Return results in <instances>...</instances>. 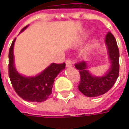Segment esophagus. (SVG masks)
<instances>
[{
	"mask_svg": "<svg viewBox=\"0 0 129 129\" xmlns=\"http://www.w3.org/2000/svg\"><path fill=\"white\" fill-rule=\"evenodd\" d=\"M66 67H70V66H73V63H72V61H71L70 60L67 59V60L66 61Z\"/></svg>",
	"mask_w": 129,
	"mask_h": 129,
	"instance_id": "34e87169",
	"label": "esophagus"
}]
</instances>
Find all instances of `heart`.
I'll use <instances>...</instances> for the list:
<instances>
[{
    "mask_svg": "<svg viewBox=\"0 0 129 129\" xmlns=\"http://www.w3.org/2000/svg\"><path fill=\"white\" fill-rule=\"evenodd\" d=\"M87 36H88V34H84V37H84V38H86V37Z\"/></svg>",
    "mask_w": 129,
    "mask_h": 129,
    "instance_id": "heart-1",
    "label": "heart"
}]
</instances>
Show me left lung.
<instances>
[{
    "instance_id": "1",
    "label": "left lung",
    "mask_w": 129,
    "mask_h": 129,
    "mask_svg": "<svg viewBox=\"0 0 129 129\" xmlns=\"http://www.w3.org/2000/svg\"><path fill=\"white\" fill-rule=\"evenodd\" d=\"M105 44L111 66L104 75H92L88 70V63L86 61L75 64V68L80 73L78 89L87 97H95L105 94L113 86L119 76V49L116 40L111 32H108L106 35Z\"/></svg>"
}]
</instances>
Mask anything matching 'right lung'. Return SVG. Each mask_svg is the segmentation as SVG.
Masks as SVG:
<instances>
[{"label":"right lung","mask_w":129,"mask_h":129,"mask_svg":"<svg viewBox=\"0 0 129 129\" xmlns=\"http://www.w3.org/2000/svg\"><path fill=\"white\" fill-rule=\"evenodd\" d=\"M27 25L22 29L23 32ZM13 41L9 51V77L16 92L23 100L32 102H43L52 94L54 79L65 69L66 63H51L43 72L34 77H25L19 74L14 66Z\"/></svg>","instance_id":"obj_1"}]
</instances>
